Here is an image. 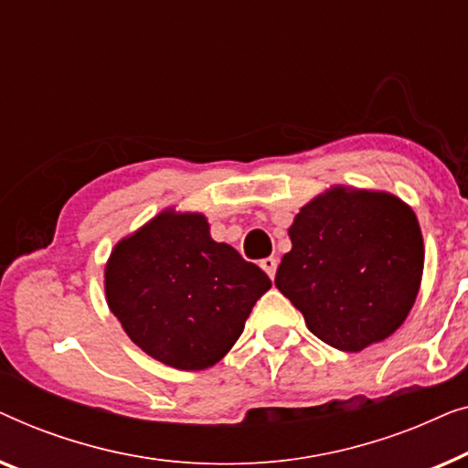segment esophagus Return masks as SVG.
<instances>
[{
  "mask_svg": "<svg viewBox=\"0 0 468 468\" xmlns=\"http://www.w3.org/2000/svg\"><path fill=\"white\" fill-rule=\"evenodd\" d=\"M261 267H262V271H265L269 278L273 280L275 269H278V259H273V256H269V259H262L261 261Z\"/></svg>",
  "mask_w": 468,
  "mask_h": 468,
  "instance_id": "esophagus-1",
  "label": "esophagus"
}]
</instances>
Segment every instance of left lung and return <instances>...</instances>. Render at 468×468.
<instances>
[{
	"label": "left lung",
	"mask_w": 468,
	"mask_h": 468,
	"mask_svg": "<svg viewBox=\"0 0 468 468\" xmlns=\"http://www.w3.org/2000/svg\"><path fill=\"white\" fill-rule=\"evenodd\" d=\"M275 286L315 337L360 352L397 331L416 303L424 239L392 193L331 186L294 216Z\"/></svg>",
	"instance_id": "8db88e82"
}]
</instances>
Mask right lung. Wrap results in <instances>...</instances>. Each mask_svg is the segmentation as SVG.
Masks as SVG:
<instances>
[{
    "label": "right lung",
    "mask_w": 468,
    "mask_h": 468,
    "mask_svg": "<svg viewBox=\"0 0 468 468\" xmlns=\"http://www.w3.org/2000/svg\"><path fill=\"white\" fill-rule=\"evenodd\" d=\"M103 278L110 312L129 339L180 371L218 363L271 288L262 269L212 239L206 216L176 207L122 237Z\"/></svg>",
    "instance_id": "obj_1"
}]
</instances>
